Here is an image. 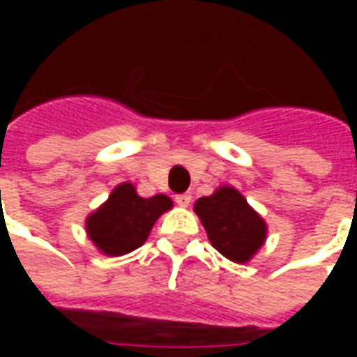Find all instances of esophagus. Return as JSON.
<instances>
[{
    "label": "esophagus",
    "mask_w": 357,
    "mask_h": 357,
    "mask_svg": "<svg viewBox=\"0 0 357 357\" xmlns=\"http://www.w3.org/2000/svg\"><path fill=\"white\" fill-rule=\"evenodd\" d=\"M176 202H178L179 206H183V208H185V206L191 204V195H187V193L176 195Z\"/></svg>",
    "instance_id": "obj_1"
}]
</instances>
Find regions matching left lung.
Wrapping results in <instances>:
<instances>
[{"label": "left lung", "instance_id": "8db88e82", "mask_svg": "<svg viewBox=\"0 0 357 357\" xmlns=\"http://www.w3.org/2000/svg\"><path fill=\"white\" fill-rule=\"evenodd\" d=\"M195 212L201 218L212 247L231 262H248L268 237V225L262 216L233 187H220L210 197H201L195 202Z\"/></svg>", "mask_w": 357, "mask_h": 357}]
</instances>
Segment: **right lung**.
Masks as SVG:
<instances>
[{
    "instance_id": "right-lung-1",
    "label": "right lung",
    "mask_w": 357,
    "mask_h": 357,
    "mask_svg": "<svg viewBox=\"0 0 357 357\" xmlns=\"http://www.w3.org/2000/svg\"><path fill=\"white\" fill-rule=\"evenodd\" d=\"M170 208V197L155 195L143 199L135 185L124 181L112 189L109 201L89 214L86 231L102 255H128L147 241L156 220Z\"/></svg>"
}]
</instances>
